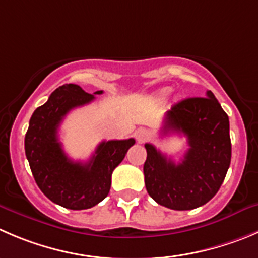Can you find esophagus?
<instances>
[{
    "label": "esophagus",
    "instance_id": "obj_1",
    "mask_svg": "<svg viewBox=\"0 0 258 258\" xmlns=\"http://www.w3.org/2000/svg\"><path fill=\"white\" fill-rule=\"evenodd\" d=\"M136 138L139 143H144V142L149 141V138H151V133L147 131L146 127H139L138 131L136 132Z\"/></svg>",
    "mask_w": 258,
    "mask_h": 258
}]
</instances>
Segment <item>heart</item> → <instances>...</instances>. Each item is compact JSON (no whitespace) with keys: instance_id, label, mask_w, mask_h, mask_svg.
I'll return each mask as SVG.
<instances>
[{"instance_id":"heart-1","label":"heart","mask_w":258,"mask_h":258,"mask_svg":"<svg viewBox=\"0 0 258 258\" xmlns=\"http://www.w3.org/2000/svg\"><path fill=\"white\" fill-rule=\"evenodd\" d=\"M170 88H164V90H162L161 91V95H162V96H166V95H168V94H170Z\"/></svg>"}]
</instances>
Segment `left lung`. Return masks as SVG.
I'll list each match as a JSON object with an SVG mask.
<instances>
[{
    "mask_svg": "<svg viewBox=\"0 0 258 258\" xmlns=\"http://www.w3.org/2000/svg\"><path fill=\"white\" fill-rule=\"evenodd\" d=\"M162 134L182 133L188 149L176 164L147 143L144 182L149 196L173 210L207 204L222 186L232 157L229 119L212 91L207 97H188L164 115Z\"/></svg>",
    "mask_w": 258,
    "mask_h": 258,
    "instance_id": "8db88e82",
    "label": "left lung"
}]
</instances>
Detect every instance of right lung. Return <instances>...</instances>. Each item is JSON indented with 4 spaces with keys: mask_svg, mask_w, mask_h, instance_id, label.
<instances>
[{
    "mask_svg": "<svg viewBox=\"0 0 258 258\" xmlns=\"http://www.w3.org/2000/svg\"><path fill=\"white\" fill-rule=\"evenodd\" d=\"M94 99L78 85L60 86L31 115L25 136V154L36 185L49 200L67 209H90L104 200L111 186L112 171L136 143L133 138L104 141L87 163L68 158L58 139L60 122L71 110Z\"/></svg>",
    "mask_w": 258,
    "mask_h": 258,
    "instance_id": "obj_1",
    "label": "right lung"
}]
</instances>
